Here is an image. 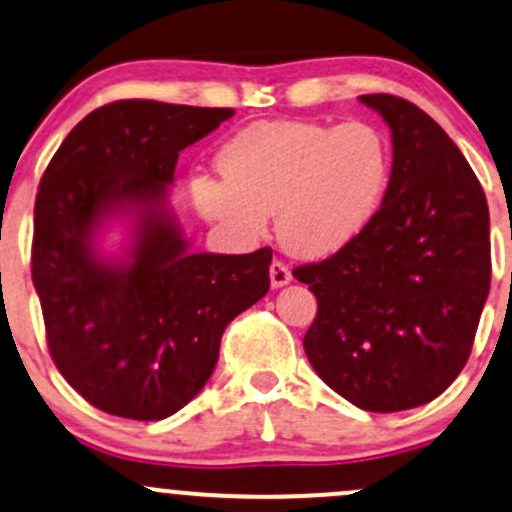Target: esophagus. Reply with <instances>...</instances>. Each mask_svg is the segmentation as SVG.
I'll use <instances>...</instances> for the list:
<instances>
[{
    "instance_id": "obj_1",
    "label": "esophagus",
    "mask_w": 512,
    "mask_h": 512,
    "mask_svg": "<svg viewBox=\"0 0 512 512\" xmlns=\"http://www.w3.org/2000/svg\"><path fill=\"white\" fill-rule=\"evenodd\" d=\"M292 280V273L290 268L285 266L283 261H273L271 263V285L273 287H283Z\"/></svg>"
}]
</instances>
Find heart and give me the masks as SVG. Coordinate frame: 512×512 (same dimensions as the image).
I'll list each match as a JSON object with an SVG mask.
<instances>
[{"label":"heart","instance_id":"1","mask_svg":"<svg viewBox=\"0 0 512 512\" xmlns=\"http://www.w3.org/2000/svg\"><path fill=\"white\" fill-rule=\"evenodd\" d=\"M217 164L222 176L191 179L193 205L205 220L256 241L266 237L275 210L290 254L326 258L375 220L392 174V142L367 120H261L234 132Z\"/></svg>","mask_w":512,"mask_h":512}]
</instances>
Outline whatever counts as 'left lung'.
I'll return each mask as SVG.
<instances>
[{
	"mask_svg": "<svg viewBox=\"0 0 512 512\" xmlns=\"http://www.w3.org/2000/svg\"><path fill=\"white\" fill-rule=\"evenodd\" d=\"M392 130V176L353 244L292 271L317 297L304 353L358 409L394 413L455 382L491 287L484 188L447 132L411 101L360 96Z\"/></svg>",
	"mask_w": 512,
	"mask_h": 512,
	"instance_id": "obj_1",
	"label": "left lung"
}]
</instances>
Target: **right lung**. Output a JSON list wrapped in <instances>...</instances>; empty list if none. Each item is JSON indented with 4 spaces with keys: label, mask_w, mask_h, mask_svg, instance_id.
Masks as SVG:
<instances>
[{
    "label": "right lung",
    "mask_w": 512,
    "mask_h": 512,
    "mask_svg": "<svg viewBox=\"0 0 512 512\" xmlns=\"http://www.w3.org/2000/svg\"><path fill=\"white\" fill-rule=\"evenodd\" d=\"M232 108L128 99L74 125L40 179L31 275L57 370L96 409L162 421L193 399L220 358L227 324L271 287L273 251L191 254L166 193L179 152ZM130 216L123 259L100 227Z\"/></svg>",
    "instance_id": "right-lung-1"
}]
</instances>
